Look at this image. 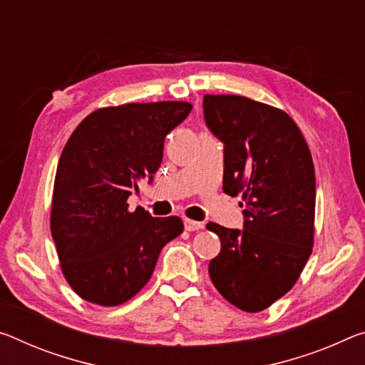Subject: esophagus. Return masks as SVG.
<instances>
[{
  "label": "esophagus",
  "instance_id": "34e87169",
  "mask_svg": "<svg viewBox=\"0 0 365 365\" xmlns=\"http://www.w3.org/2000/svg\"><path fill=\"white\" fill-rule=\"evenodd\" d=\"M183 225H185V229L188 230V232L203 229V222H196V221H193V219H188V217L183 219Z\"/></svg>",
  "mask_w": 365,
  "mask_h": 365
}]
</instances>
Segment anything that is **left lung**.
Returning <instances> with one entry per match:
<instances>
[{
  "instance_id": "left-lung-1",
  "label": "left lung",
  "mask_w": 365,
  "mask_h": 365,
  "mask_svg": "<svg viewBox=\"0 0 365 365\" xmlns=\"http://www.w3.org/2000/svg\"><path fill=\"white\" fill-rule=\"evenodd\" d=\"M205 120L224 143L222 190L242 196L244 230L207 222L221 239L210 262L219 294L262 312L296 284L315 235V169L302 131L284 110L242 96L203 99Z\"/></svg>"
}]
</instances>
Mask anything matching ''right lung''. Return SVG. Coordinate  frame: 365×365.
Instances as JSON below:
<instances>
[{
    "label": "right lung",
    "instance_id": "1",
    "mask_svg": "<svg viewBox=\"0 0 365 365\" xmlns=\"http://www.w3.org/2000/svg\"><path fill=\"white\" fill-rule=\"evenodd\" d=\"M190 102L102 107L69 136L60 155L50 230L61 273L81 299L115 307L135 297L167 242L183 232L178 216L153 217L128 196L162 162L169 133L192 112Z\"/></svg>",
    "mask_w": 365,
    "mask_h": 365
}]
</instances>
